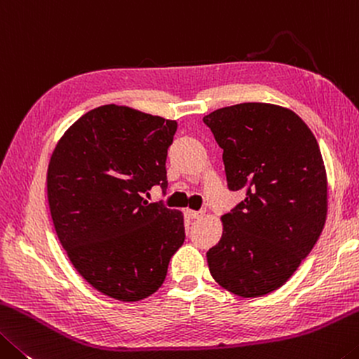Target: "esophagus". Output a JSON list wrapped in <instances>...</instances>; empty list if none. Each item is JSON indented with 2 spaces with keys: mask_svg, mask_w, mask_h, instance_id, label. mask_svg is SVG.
<instances>
[{
  "mask_svg": "<svg viewBox=\"0 0 359 359\" xmlns=\"http://www.w3.org/2000/svg\"><path fill=\"white\" fill-rule=\"evenodd\" d=\"M186 213H187V216H189L191 219H198V218H202V215H203L202 211H194V210H187Z\"/></svg>",
  "mask_w": 359,
  "mask_h": 359,
  "instance_id": "esophagus-1",
  "label": "esophagus"
}]
</instances>
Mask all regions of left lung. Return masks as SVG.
<instances>
[{
	"label": "left lung",
	"instance_id": "obj_1",
	"mask_svg": "<svg viewBox=\"0 0 359 359\" xmlns=\"http://www.w3.org/2000/svg\"><path fill=\"white\" fill-rule=\"evenodd\" d=\"M222 149L227 186L245 201L222 216L207 252L211 277L242 297L283 286L318 240L327 213L320 146L291 109L240 103L203 117Z\"/></svg>",
	"mask_w": 359,
	"mask_h": 359
}]
</instances>
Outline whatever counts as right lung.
<instances>
[{"mask_svg": "<svg viewBox=\"0 0 359 359\" xmlns=\"http://www.w3.org/2000/svg\"><path fill=\"white\" fill-rule=\"evenodd\" d=\"M176 127L104 104L81 116L52 152L47 201L57 237L81 277L117 301L156 292L184 243L183 213L143 197L152 186L167 189Z\"/></svg>", "mask_w": 359, "mask_h": 359, "instance_id": "add662e5", "label": "right lung"}]
</instances>
